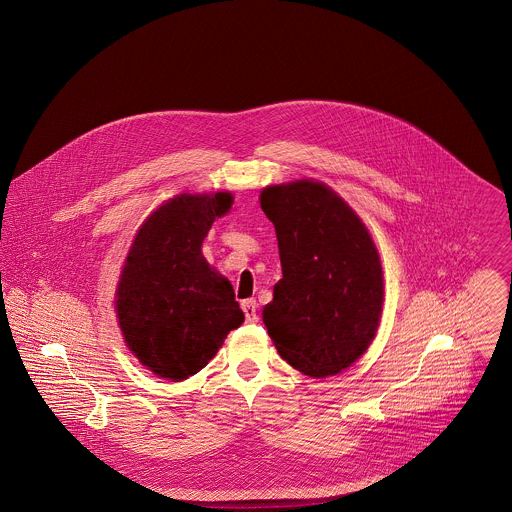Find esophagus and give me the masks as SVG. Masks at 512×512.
Segmentation results:
<instances>
[{"mask_svg":"<svg viewBox=\"0 0 512 512\" xmlns=\"http://www.w3.org/2000/svg\"><path fill=\"white\" fill-rule=\"evenodd\" d=\"M242 311H244V315H246V321L248 323H256L258 321V303H256V299H244L242 301Z\"/></svg>","mask_w":512,"mask_h":512,"instance_id":"34e87169","label":"esophagus"}]
</instances>
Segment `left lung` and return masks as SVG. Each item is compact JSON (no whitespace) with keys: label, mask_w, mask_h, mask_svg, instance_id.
<instances>
[{"label":"left lung","mask_w":512,"mask_h":512,"mask_svg":"<svg viewBox=\"0 0 512 512\" xmlns=\"http://www.w3.org/2000/svg\"><path fill=\"white\" fill-rule=\"evenodd\" d=\"M260 207L274 222L282 280L262 317L280 357L307 376L353 365L382 313V266L363 220L325 183L266 187Z\"/></svg>","instance_id":"obj_1"}]
</instances>
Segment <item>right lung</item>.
Masks as SVG:
<instances>
[{"label": "right lung", "mask_w": 512, "mask_h": 512, "mask_svg": "<svg viewBox=\"0 0 512 512\" xmlns=\"http://www.w3.org/2000/svg\"><path fill=\"white\" fill-rule=\"evenodd\" d=\"M230 193H181L140 226L116 290V313L128 349L159 378L185 380L219 353L244 321L232 286L205 260L201 246Z\"/></svg>", "instance_id": "right-lung-1"}]
</instances>
